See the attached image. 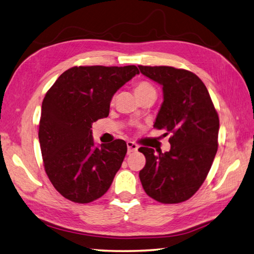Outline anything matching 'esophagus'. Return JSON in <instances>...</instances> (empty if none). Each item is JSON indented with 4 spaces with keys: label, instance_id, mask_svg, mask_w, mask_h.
Wrapping results in <instances>:
<instances>
[{
    "label": "esophagus",
    "instance_id": "34e87169",
    "mask_svg": "<svg viewBox=\"0 0 254 254\" xmlns=\"http://www.w3.org/2000/svg\"><path fill=\"white\" fill-rule=\"evenodd\" d=\"M127 148H128V154H131V152H135L138 149V146L135 142L132 141H127Z\"/></svg>",
    "mask_w": 254,
    "mask_h": 254
}]
</instances>
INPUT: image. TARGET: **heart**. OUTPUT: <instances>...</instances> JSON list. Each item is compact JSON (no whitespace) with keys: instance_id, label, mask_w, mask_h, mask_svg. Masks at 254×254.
Segmentation results:
<instances>
[{"instance_id":"1","label":"heart","mask_w":254,"mask_h":254,"mask_svg":"<svg viewBox=\"0 0 254 254\" xmlns=\"http://www.w3.org/2000/svg\"><path fill=\"white\" fill-rule=\"evenodd\" d=\"M151 92H156L155 87L148 82H139L135 85V93L138 98Z\"/></svg>"}]
</instances>
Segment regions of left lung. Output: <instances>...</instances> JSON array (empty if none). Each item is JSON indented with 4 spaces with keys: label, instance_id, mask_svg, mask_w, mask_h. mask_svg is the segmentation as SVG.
Instances as JSON below:
<instances>
[{
    "label": "left lung",
    "instance_id": "obj_1",
    "mask_svg": "<svg viewBox=\"0 0 254 254\" xmlns=\"http://www.w3.org/2000/svg\"><path fill=\"white\" fill-rule=\"evenodd\" d=\"M138 67L162 85L164 103L154 127L171 133L169 151L138 149L146 157L139 172L142 188L158 202H184L201 187L216 157L218 113L205 85L192 71L171 66Z\"/></svg>",
    "mask_w": 254,
    "mask_h": 254
}]
</instances>
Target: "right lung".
I'll list each match as a JSON object with an SVG mask.
<instances>
[{"mask_svg": "<svg viewBox=\"0 0 254 254\" xmlns=\"http://www.w3.org/2000/svg\"><path fill=\"white\" fill-rule=\"evenodd\" d=\"M139 70L135 65L74 66L47 90L38 139L43 165L64 198L89 203L107 192L127 152L126 142L94 146L92 124L107 117L112 97Z\"/></svg>", "mask_w": 254, "mask_h": 254, "instance_id": "right-lung-1", "label": "right lung"}]
</instances>
